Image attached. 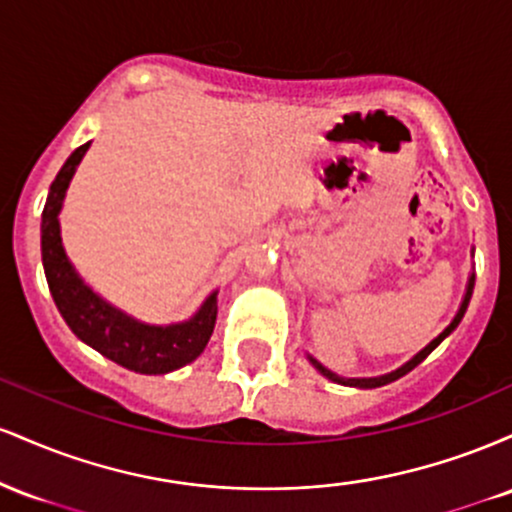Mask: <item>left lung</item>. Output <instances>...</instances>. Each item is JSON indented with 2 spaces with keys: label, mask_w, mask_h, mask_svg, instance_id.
<instances>
[{
  "label": "left lung",
  "mask_w": 512,
  "mask_h": 512,
  "mask_svg": "<svg viewBox=\"0 0 512 512\" xmlns=\"http://www.w3.org/2000/svg\"><path fill=\"white\" fill-rule=\"evenodd\" d=\"M472 291H474V276L472 279H469V286H467V293H464V301H462V308L457 310V315H455V320L450 322V327L448 330H445L443 334H438L436 339H433L431 344L426 346V349H421L419 354H416L414 358H411L409 363H404L402 368H397V370H392V373H387V375H380V378H339V375H334L332 370H327L325 366H320V363L315 361V358H310V361H313V366L320 370L322 375H325V378H330V380H334V383H339V385H351V387H380V385H387V383H392V380H397V378H402V375H407L409 370H414L416 366H419L421 361H424V358L431 354L433 349H436V346L443 342L445 337H448V334L455 330L457 325H460V320H462V315H464V310H467V305H469V298H472Z\"/></svg>",
  "instance_id": "8db88e82"
}]
</instances>
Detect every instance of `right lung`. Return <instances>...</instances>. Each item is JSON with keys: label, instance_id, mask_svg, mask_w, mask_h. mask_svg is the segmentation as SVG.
Segmentation results:
<instances>
[{"label": "right lung", "instance_id": "add662e5", "mask_svg": "<svg viewBox=\"0 0 512 512\" xmlns=\"http://www.w3.org/2000/svg\"><path fill=\"white\" fill-rule=\"evenodd\" d=\"M88 144H81L67 158L57 178L52 180L48 202L43 209L40 223V250H43V267L48 276V286L55 298L64 322L69 325L81 342L103 354L117 366L144 375H163L170 370L187 366L202 354L216 325V293L204 301L199 313L182 325L151 327L132 320L113 305L96 296L76 272L64 255L60 238V209L64 192L72 180L76 166L88 151Z\"/></svg>", "mask_w": 512, "mask_h": 512}]
</instances>
